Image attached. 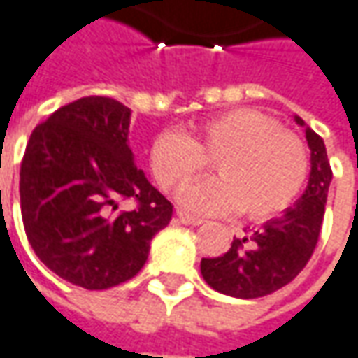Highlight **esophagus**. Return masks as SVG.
Masks as SVG:
<instances>
[{"instance_id":"1","label":"esophagus","mask_w":358,"mask_h":358,"mask_svg":"<svg viewBox=\"0 0 358 358\" xmlns=\"http://www.w3.org/2000/svg\"><path fill=\"white\" fill-rule=\"evenodd\" d=\"M178 220L182 222V224H188V226L202 224V220H200V218H194V216H190V214H186V212H178Z\"/></svg>"}]
</instances>
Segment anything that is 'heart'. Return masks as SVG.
<instances>
[{"mask_svg":"<svg viewBox=\"0 0 358 358\" xmlns=\"http://www.w3.org/2000/svg\"><path fill=\"white\" fill-rule=\"evenodd\" d=\"M220 176L182 192L194 212L238 210L268 220L294 204L308 178V156L299 136L282 130L271 114L236 108L198 124L186 138L160 134L150 146V168L166 192L188 186L210 166Z\"/></svg>","mask_w":358,"mask_h":358,"instance_id":"1","label":"heart"}]
</instances>
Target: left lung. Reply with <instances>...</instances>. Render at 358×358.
Listing matches in <instances>:
<instances>
[{"instance_id":"8db88e82","label":"left lung","mask_w":358,"mask_h":358,"mask_svg":"<svg viewBox=\"0 0 358 358\" xmlns=\"http://www.w3.org/2000/svg\"><path fill=\"white\" fill-rule=\"evenodd\" d=\"M296 122L304 126L301 117ZM310 148V176L304 194L285 216L258 230H244L222 257L202 258L200 272L210 287L234 299H260L287 287L310 260L319 242L333 170L319 134L304 128Z\"/></svg>"}]
</instances>
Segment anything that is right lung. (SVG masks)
Segmentation results:
<instances>
[{
	"label": "right lung",
	"mask_w": 358,
	"mask_h": 358,
	"mask_svg": "<svg viewBox=\"0 0 358 358\" xmlns=\"http://www.w3.org/2000/svg\"><path fill=\"white\" fill-rule=\"evenodd\" d=\"M130 108L87 96L36 126L20 170L22 218L38 258L87 290L130 280L150 241L172 220V204L136 166ZM134 208L124 210L122 201Z\"/></svg>",
	"instance_id": "1"
}]
</instances>
